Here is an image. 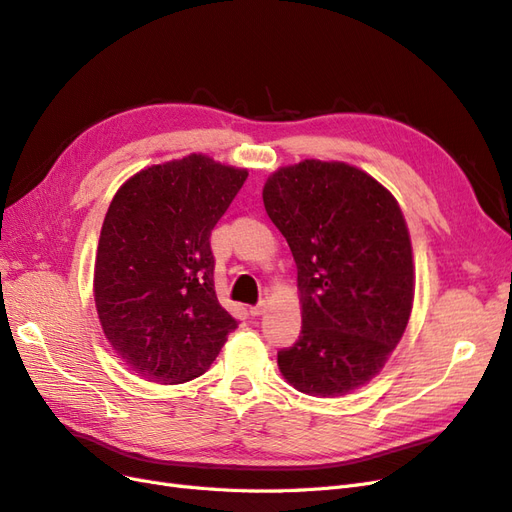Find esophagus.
Listing matches in <instances>:
<instances>
[{
	"instance_id": "esophagus-1",
	"label": "esophagus",
	"mask_w": 512,
	"mask_h": 512,
	"mask_svg": "<svg viewBox=\"0 0 512 512\" xmlns=\"http://www.w3.org/2000/svg\"><path fill=\"white\" fill-rule=\"evenodd\" d=\"M267 307H269V303H267V301H260L258 305L250 307V314H252V316H262V314L267 312Z\"/></svg>"
}]
</instances>
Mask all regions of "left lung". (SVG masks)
I'll list each match as a JSON object with an SVG mask.
<instances>
[{
  "label": "left lung",
  "mask_w": 512,
  "mask_h": 512,
  "mask_svg": "<svg viewBox=\"0 0 512 512\" xmlns=\"http://www.w3.org/2000/svg\"><path fill=\"white\" fill-rule=\"evenodd\" d=\"M297 262L301 335L277 352L294 389L342 397L376 378L414 303L412 241L397 198L346 162L280 166L262 188Z\"/></svg>",
  "instance_id": "1"
}]
</instances>
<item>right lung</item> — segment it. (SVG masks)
Returning <instances> with one entry per match:
<instances>
[{
	"label": "right lung",
	"mask_w": 512,
	"mask_h": 512,
	"mask_svg": "<svg viewBox=\"0 0 512 512\" xmlns=\"http://www.w3.org/2000/svg\"><path fill=\"white\" fill-rule=\"evenodd\" d=\"M245 179L247 168L190 153L138 170L111 200L94 301L108 344L149 382L203 376L237 327L215 294L209 237Z\"/></svg>",
	"instance_id": "right-lung-1"
}]
</instances>
